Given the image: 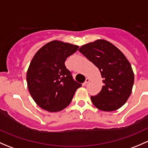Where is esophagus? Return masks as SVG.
Masks as SVG:
<instances>
[{
  "mask_svg": "<svg viewBox=\"0 0 148 148\" xmlns=\"http://www.w3.org/2000/svg\"><path fill=\"white\" fill-rule=\"evenodd\" d=\"M89 81H90V79H89V78H86V79H85V82L82 84L83 86H85V85L88 82H89Z\"/></svg>",
  "mask_w": 148,
  "mask_h": 148,
  "instance_id": "esophagus-1",
  "label": "esophagus"
}]
</instances>
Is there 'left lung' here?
<instances>
[{"label":"left lung","instance_id":"obj_1","mask_svg":"<svg viewBox=\"0 0 148 148\" xmlns=\"http://www.w3.org/2000/svg\"><path fill=\"white\" fill-rule=\"evenodd\" d=\"M79 51L99 69L103 79L102 90L96 96H91L94 105L104 112L120 109L130 96L135 79L126 56L104 39L84 44Z\"/></svg>","mask_w":148,"mask_h":148}]
</instances>
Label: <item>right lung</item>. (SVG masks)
<instances>
[{"mask_svg":"<svg viewBox=\"0 0 148 148\" xmlns=\"http://www.w3.org/2000/svg\"><path fill=\"white\" fill-rule=\"evenodd\" d=\"M79 46L53 40L43 46L33 57L26 74L29 93L41 109L57 112L72 100L81 84L72 79L64 62Z\"/></svg>","mask_w":148,"mask_h":148,"instance_id":"add662e5","label":"right lung"}]
</instances>
